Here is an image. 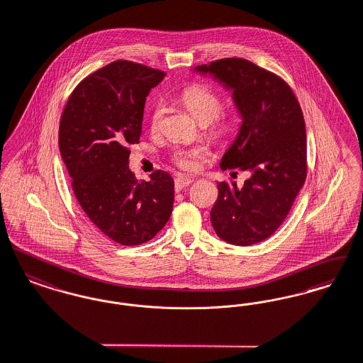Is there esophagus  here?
<instances>
[{
	"label": "esophagus",
	"instance_id": "34e87169",
	"mask_svg": "<svg viewBox=\"0 0 363 363\" xmlns=\"http://www.w3.org/2000/svg\"><path fill=\"white\" fill-rule=\"evenodd\" d=\"M191 183H192V179H189V177H177V179H174V191L179 192V191L186 189L187 186H190Z\"/></svg>",
	"mask_w": 363,
	"mask_h": 363
}]
</instances>
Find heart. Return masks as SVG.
Instances as JSON below:
<instances>
[{
  "label": "heart",
  "instance_id": "1",
  "mask_svg": "<svg viewBox=\"0 0 363 363\" xmlns=\"http://www.w3.org/2000/svg\"><path fill=\"white\" fill-rule=\"evenodd\" d=\"M183 106L194 116L205 130L211 140L221 142L228 138L235 127V115L230 109H221L223 101L220 94L203 84H192L186 87L180 96ZM165 108L162 104H155L150 113V130L157 133L161 127ZM208 152L205 147L176 149L172 153L173 164L182 171L192 172L196 169L198 161L206 158Z\"/></svg>",
  "mask_w": 363,
  "mask_h": 363
}]
</instances>
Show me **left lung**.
<instances>
[{
	"label": "left lung",
	"instance_id": "obj_1",
	"mask_svg": "<svg viewBox=\"0 0 363 363\" xmlns=\"http://www.w3.org/2000/svg\"><path fill=\"white\" fill-rule=\"evenodd\" d=\"M232 90L242 116L223 171H247L243 187L218 183L210 211L216 233L235 246H251L286 220L307 174L306 127L301 105L286 80L245 58H221L195 67ZM238 172H232L236 174Z\"/></svg>",
	"mask_w": 363,
	"mask_h": 363
}]
</instances>
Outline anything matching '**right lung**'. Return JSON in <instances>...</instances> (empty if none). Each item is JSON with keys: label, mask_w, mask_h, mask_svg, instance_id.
I'll list each match as a JSON object with an SVG mask.
<instances>
[{"label": "right lung", "mask_w": 363, "mask_h": 363, "mask_svg": "<svg viewBox=\"0 0 363 363\" xmlns=\"http://www.w3.org/2000/svg\"><path fill=\"white\" fill-rule=\"evenodd\" d=\"M164 77L138 62L113 61L77 84L60 120L58 147L77 202L96 228L123 246L149 242L172 214L171 174L155 171L145 182L128 168L146 96Z\"/></svg>", "instance_id": "add662e5"}]
</instances>
